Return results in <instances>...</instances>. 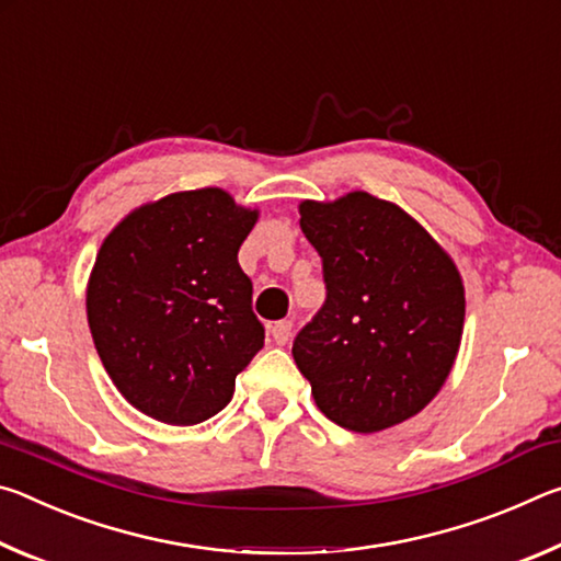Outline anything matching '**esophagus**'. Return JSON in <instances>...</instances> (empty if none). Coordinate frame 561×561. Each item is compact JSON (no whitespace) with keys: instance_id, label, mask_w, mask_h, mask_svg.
<instances>
[{"instance_id":"obj_1","label":"esophagus","mask_w":561,"mask_h":561,"mask_svg":"<svg viewBox=\"0 0 561 561\" xmlns=\"http://www.w3.org/2000/svg\"><path fill=\"white\" fill-rule=\"evenodd\" d=\"M270 331H272V336H274V341H277L279 346L287 344L289 336H291V321H289V319L274 321V324L270 327Z\"/></svg>"}]
</instances>
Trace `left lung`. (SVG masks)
I'll return each instance as SVG.
<instances>
[{
  "label": "left lung",
  "instance_id": "left-lung-1",
  "mask_svg": "<svg viewBox=\"0 0 561 561\" xmlns=\"http://www.w3.org/2000/svg\"><path fill=\"white\" fill-rule=\"evenodd\" d=\"M299 215L327 299L294 336V360L341 428L403 423L433 401L458 354L460 274L411 215L368 193L307 201Z\"/></svg>",
  "mask_w": 561,
  "mask_h": 561
}]
</instances>
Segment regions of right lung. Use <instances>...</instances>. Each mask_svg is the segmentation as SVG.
<instances>
[{
	"label": "right lung",
	"mask_w": 561,
	"mask_h": 561,
	"mask_svg": "<svg viewBox=\"0 0 561 561\" xmlns=\"http://www.w3.org/2000/svg\"><path fill=\"white\" fill-rule=\"evenodd\" d=\"M254 222L257 213L205 187L140 207L101 244L87 291L93 344L126 401L156 421L220 413L264 346L237 262Z\"/></svg>",
	"instance_id": "obj_1"
}]
</instances>
